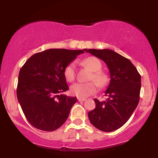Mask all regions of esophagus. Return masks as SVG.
<instances>
[{"instance_id":"34e87169","label":"esophagus","mask_w":158,"mask_h":158,"mask_svg":"<svg viewBox=\"0 0 158 158\" xmlns=\"http://www.w3.org/2000/svg\"><path fill=\"white\" fill-rule=\"evenodd\" d=\"M85 100V98H79V97H78V101H79V102H84Z\"/></svg>"}]
</instances>
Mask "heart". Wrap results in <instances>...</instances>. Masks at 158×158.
<instances>
[{"label":"heart","instance_id":"1","mask_svg":"<svg viewBox=\"0 0 158 158\" xmlns=\"http://www.w3.org/2000/svg\"><path fill=\"white\" fill-rule=\"evenodd\" d=\"M82 64L91 71L88 80L91 81L85 83L77 82L70 86V92L72 95L79 98H85L97 92V86L103 88L109 82V77L102 71V63L94 56H89L82 60ZM64 76L68 81H73L76 78L75 63L71 62L66 66L64 70ZM94 81L93 82V81ZM97 84H96L95 83Z\"/></svg>","mask_w":158,"mask_h":158}]
</instances>
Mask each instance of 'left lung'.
<instances>
[{
  "mask_svg": "<svg viewBox=\"0 0 158 158\" xmlns=\"http://www.w3.org/2000/svg\"><path fill=\"white\" fill-rule=\"evenodd\" d=\"M85 51L102 59L109 69L110 81L106 101L94 99L96 108L88 112L94 127L102 131H115L131 117L139 100L141 77L129 59L108 49Z\"/></svg>",
  "mask_w": 158,
  "mask_h": 158,
  "instance_id": "left-lung-1",
  "label": "left lung"
}]
</instances>
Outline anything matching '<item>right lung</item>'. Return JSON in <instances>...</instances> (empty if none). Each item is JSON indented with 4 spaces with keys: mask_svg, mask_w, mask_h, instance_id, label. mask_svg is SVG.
Masks as SVG:
<instances>
[{
    "mask_svg": "<svg viewBox=\"0 0 158 158\" xmlns=\"http://www.w3.org/2000/svg\"><path fill=\"white\" fill-rule=\"evenodd\" d=\"M85 50L49 49L32 55L21 68L18 100L32 126L52 131L67 120L77 99L61 94L69 89L64 70Z\"/></svg>",
    "mask_w": 158,
    "mask_h": 158,
    "instance_id": "obj_1",
    "label": "right lung"
}]
</instances>
